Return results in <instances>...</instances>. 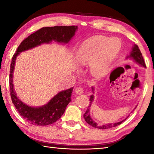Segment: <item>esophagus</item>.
Masks as SVG:
<instances>
[{
  "label": "esophagus",
  "instance_id": "1",
  "mask_svg": "<svg viewBox=\"0 0 154 154\" xmlns=\"http://www.w3.org/2000/svg\"><path fill=\"white\" fill-rule=\"evenodd\" d=\"M75 92H76L77 94H82L83 93V88L82 87L76 88V89H75Z\"/></svg>",
  "mask_w": 154,
  "mask_h": 154
}]
</instances>
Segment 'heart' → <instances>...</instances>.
I'll use <instances>...</instances> for the list:
<instances>
[{"instance_id": "1", "label": "heart", "mask_w": 154, "mask_h": 154, "mask_svg": "<svg viewBox=\"0 0 154 154\" xmlns=\"http://www.w3.org/2000/svg\"><path fill=\"white\" fill-rule=\"evenodd\" d=\"M121 48L118 38L107 37L92 38L83 43L77 53V60L82 64L91 60V69L96 76H103L109 70L111 64Z\"/></svg>"}]
</instances>
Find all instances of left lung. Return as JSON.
<instances>
[{"label": "left lung", "mask_w": 154, "mask_h": 154, "mask_svg": "<svg viewBox=\"0 0 154 154\" xmlns=\"http://www.w3.org/2000/svg\"><path fill=\"white\" fill-rule=\"evenodd\" d=\"M131 58L133 60L137 63L138 64H139L140 66H143V67H146V65L145 63L144 59L143 58L142 54L140 52V49L139 48V47L137 45H134L133 48H132V50L130 52V56L127 57V58ZM92 91L94 92V88H92ZM94 100V95L92 94V96H90V105L88 106L87 111H85V113L83 114V118L85 119V121L87 122V123L92 126L94 128H99V129H109V128H111L113 127H116L118 125L121 124L122 122H123L124 120H126V118L124 119L119 122H116V123H111V124H103V125H98L96 122H95L93 119L91 118L90 117V106L91 105H92V101Z\"/></svg>", "instance_id": "obj_1"}]
</instances>
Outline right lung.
Returning <instances> with one entry per match:
<instances>
[{
	"label": "right lung",
	"mask_w": 154,
	"mask_h": 154,
	"mask_svg": "<svg viewBox=\"0 0 154 154\" xmlns=\"http://www.w3.org/2000/svg\"><path fill=\"white\" fill-rule=\"evenodd\" d=\"M77 29L76 26H56L43 27L36 31L20 43L13 56L9 74L10 94L12 103L18 113L26 121L35 126H48L58 120L64 114L65 109L71 101V94L73 88L61 91L52 98L49 102L39 107H32L22 103L15 93L13 83L15 59L22 51L32 49L43 43H49L52 41L58 43H68L75 35Z\"/></svg>",
	"instance_id": "add662e5"
}]
</instances>
